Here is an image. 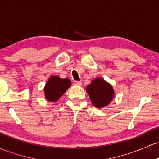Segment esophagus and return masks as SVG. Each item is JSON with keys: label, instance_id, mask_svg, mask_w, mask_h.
Wrapping results in <instances>:
<instances>
[{"label": "esophagus", "instance_id": "1", "mask_svg": "<svg viewBox=\"0 0 159 159\" xmlns=\"http://www.w3.org/2000/svg\"><path fill=\"white\" fill-rule=\"evenodd\" d=\"M74 84L75 85H78V86H81L82 85V81H74Z\"/></svg>", "mask_w": 159, "mask_h": 159}]
</instances>
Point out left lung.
<instances>
[{
  "mask_svg": "<svg viewBox=\"0 0 159 159\" xmlns=\"http://www.w3.org/2000/svg\"><path fill=\"white\" fill-rule=\"evenodd\" d=\"M86 89L92 103L98 108L106 106L114 97L113 87L102 78H96Z\"/></svg>",
  "mask_w": 159,
  "mask_h": 159,
  "instance_id": "8db88e82",
  "label": "left lung"
}]
</instances>
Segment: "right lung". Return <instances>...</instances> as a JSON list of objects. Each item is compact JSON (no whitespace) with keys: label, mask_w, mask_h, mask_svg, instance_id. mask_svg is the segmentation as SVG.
Wrapping results in <instances>:
<instances>
[{"label":"right lung","mask_w":159,"mask_h":159,"mask_svg":"<svg viewBox=\"0 0 159 159\" xmlns=\"http://www.w3.org/2000/svg\"><path fill=\"white\" fill-rule=\"evenodd\" d=\"M70 86L71 81L68 78L52 76L45 87V98L50 102H55L63 96Z\"/></svg>","instance_id":"obj_1"}]
</instances>
